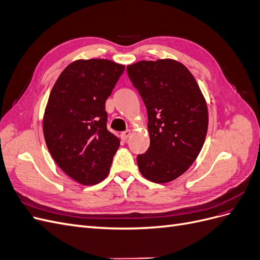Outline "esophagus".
<instances>
[{"instance_id":"obj_1","label":"esophagus","mask_w":260,"mask_h":260,"mask_svg":"<svg viewBox=\"0 0 260 260\" xmlns=\"http://www.w3.org/2000/svg\"><path fill=\"white\" fill-rule=\"evenodd\" d=\"M130 135H131V130H125L124 132H122L121 133V135H120V137H121V139L123 140V141H125V140H127L129 137H130Z\"/></svg>"}]
</instances>
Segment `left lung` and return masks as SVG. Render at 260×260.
<instances>
[{"label":"left lung","instance_id":"obj_1","mask_svg":"<svg viewBox=\"0 0 260 260\" xmlns=\"http://www.w3.org/2000/svg\"><path fill=\"white\" fill-rule=\"evenodd\" d=\"M127 73L148 117L149 147L137 157L139 170L152 182H170L190 168L205 142V98L190 70L175 59L141 60Z\"/></svg>","mask_w":260,"mask_h":260}]
</instances>
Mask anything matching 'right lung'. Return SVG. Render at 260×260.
Listing matches in <instances>:
<instances>
[{"instance_id":"right-lung-1","label":"right lung","mask_w":260,"mask_h":260,"mask_svg":"<svg viewBox=\"0 0 260 260\" xmlns=\"http://www.w3.org/2000/svg\"><path fill=\"white\" fill-rule=\"evenodd\" d=\"M124 66L78 59L57 78L43 116L46 146L57 166L83 185L103 181L120 141L107 130L105 103Z\"/></svg>"}]
</instances>
